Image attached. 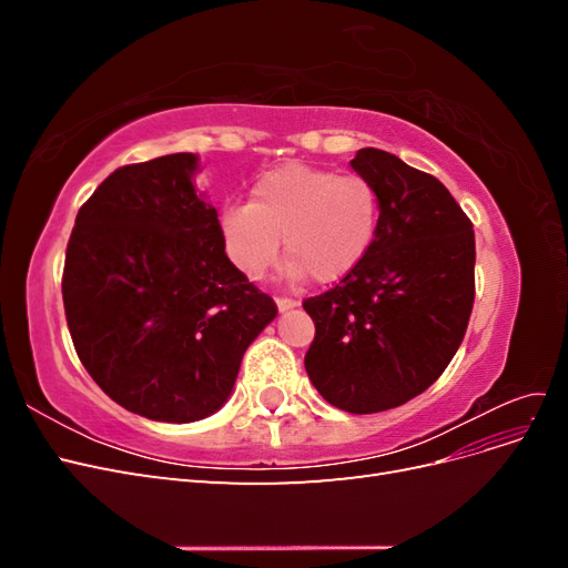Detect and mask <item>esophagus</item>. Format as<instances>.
<instances>
[{
    "instance_id": "1",
    "label": "esophagus",
    "mask_w": 568,
    "mask_h": 568,
    "mask_svg": "<svg viewBox=\"0 0 568 568\" xmlns=\"http://www.w3.org/2000/svg\"><path fill=\"white\" fill-rule=\"evenodd\" d=\"M296 305H298L296 298H284V296L277 298V307H280L282 313H284V311H291V307H296Z\"/></svg>"
}]
</instances>
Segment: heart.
<instances>
[{"label": "heart", "instance_id": "heart-1", "mask_svg": "<svg viewBox=\"0 0 568 568\" xmlns=\"http://www.w3.org/2000/svg\"><path fill=\"white\" fill-rule=\"evenodd\" d=\"M379 225V194L363 175L284 163L257 178L248 203L222 213V234L234 265L261 280L280 255H291L286 277L307 272L322 284L338 282L367 255Z\"/></svg>", "mask_w": 568, "mask_h": 568}]
</instances>
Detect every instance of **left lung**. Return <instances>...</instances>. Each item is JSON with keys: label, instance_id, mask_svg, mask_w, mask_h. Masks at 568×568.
Listing matches in <instances>:
<instances>
[{"label": "left lung", "instance_id": "8db88e82", "mask_svg": "<svg viewBox=\"0 0 568 568\" xmlns=\"http://www.w3.org/2000/svg\"><path fill=\"white\" fill-rule=\"evenodd\" d=\"M379 194L376 236L351 274L305 298L315 341L305 372L353 415L398 407L450 365L474 307V227L434 175L382 149L351 161Z\"/></svg>", "mask_w": 568, "mask_h": 568}]
</instances>
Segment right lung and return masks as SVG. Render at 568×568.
Listing matches in <instances>:
<instances>
[{
  "label": "right lung",
  "instance_id": "1",
  "mask_svg": "<svg viewBox=\"0 0 568 568\" xmlns=\"http://www.w3.org/2000/svg\"><path fill=\"white\" fill-rule=\"evenodd\" d=\"M196 170L194 153L118 168L82 203L65 248L61 291L80 363L111 400L153 422L217 412L277 317L227 257Z\"/></svg>",
  "mask_w": 568,
  "mask_h": 568
}]
</instances>
